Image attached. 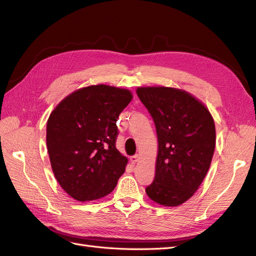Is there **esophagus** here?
Segmentation results:
<instances>
[{"instance_id":"34e87169","label":"esophagus","mask_w":256,"mask_h":256,"mask_svg":"<svg viewBox=\"0 0 256 256\" xmlns=\"http://www.w3.org/2000/svg\"><path fill=\"white\" fill-rule=\"evenodd\" d=\"M138 159H140V156H138V154H134V156H131L130 157L131 164H136V162L138 161Z\"/></svg>"}]
</instances>
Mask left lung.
<instances>
[{
	"label": "left lung",
	"mask_w": 256,
	"mask_h": 256,
	"mask_svg": "<svg viewBox=\"0 0 256 256\" xmlns=\"http://www.w3.org/2000/svg\"><path fill=\"white\" fill-rule=\"evenodd\" d=\"M136 94L150 113L158 136L154 180L146 194L162 206H180L198 191L210 166L214 118L200 100L180 88L140 86Z\"/></svg>",
	"instance_id": "1"
}]
</instances>
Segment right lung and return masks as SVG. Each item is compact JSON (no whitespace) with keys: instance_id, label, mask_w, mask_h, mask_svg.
Segmentation results:
<instances>
[{"instance_id":"1","label":"right lung","mask_w":256,"mask_h":256,"mask_svg":"<svg viewBox=\"0 0 256 256\" xmlns=\"http://www.w3.org/2000/svg\"><path fill=\"white\" fill-rule=\"evenodd\" d=\"M127 88L90 85L72 92L47 122L52 171L67 194L80 202L111 193L128 159L116 150V120L132 100Z\"/></svg>"}]
</instances>
